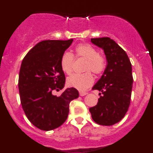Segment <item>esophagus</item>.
I'll return each instance as SVG.
<instances>
[{"mask_svg":"<svg viewBox=\"0 0 153 153\" xmlns=\"http://www.w3.org/2000/svg\"><path fill=\"white\" fill-rule=\"evenodd\" d=\"M86 94H87V93H86V92H82V91L79 92V96H80V97H84V96H86Z\"/></svg>","mask_w":153,"mask_h":153,"instance_id":"esophagus-1","label":"esophagus"}]
</instances>
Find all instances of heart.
Returning a JSON list of instances; mask_svg holds the SVG:
<instances>
[{
  "label": "heart",
  "mask_w": 153,
  "mask_h": 153,
  "mask_svg": "<svg viewBox=\"0 0 153 153\" xmlns=\"http://www.w3.org/2000/svg\"><path fill=\"white\" fill-rule=\"evenodd\" d=\"M76 56L83 58L86 60L85 65V71L87 72L82 74H73L67 78V83L70 87L84 90L90 87L93 83L94 78L93 74L88 71L91 70L96 74H101L106 68L105 57L99 54V52L95 47L90 44H79L75 49ZM74 56L69 52H64L60 58V67L65 74H70L73 71Z\"/></svg>",
  "instance_id": "b5f03b06"
}]
</instances>
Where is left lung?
Listing matches in <instances>:
<instances>
[{"label":"left lung","instance_id":"8db88e82","mask_svg":"<svg viewBox=\"0 0 153 153\" xmlns=\"http://www.w3.org/2000/svg\"><path fill=\"white\" fill-rule=\"evenodd\" d=\"M91 42L103 50L107 65L93 87L102 95L97 105L90 108V112L97 123L114 125L123 118L130 104L133 83L132 64L126 53L109 37L93 38Z\"/></svg>","mask_w":153,"mask_h":153}]
</instances>
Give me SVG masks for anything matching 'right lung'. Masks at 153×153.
<instances>
[{
    "instance_id": "add662e5",
    "label": "right lung",
    "mask_w": 153,
    "mask_h": 153,
    "mask_svg": "<svg viewBox=\"0 0 153 153\" xmlns=\"http://www.w3.org/2000/svg\"><path fill=\"white\" fill-rule=\"evenodd\" d=\"M68 40H44L27 53L19 73L18 88L22 108L30 122L44 131L60 126L67 119L70 102L79 92L67 88L59 97L54 90H62L65 75L60 58L71 45Z\"/></svg>"
}]
</instances>
